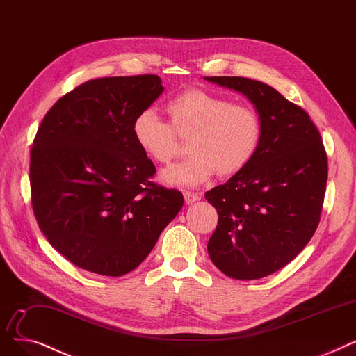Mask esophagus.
Returning a JSON list of instances; mask_svg holds the SVG:
<instances>
[{
    "instance_id": "esophagus-1",
    "label": "esophagus",
    "mask_w": 356,
    "mask_h": 356,
    "mask_svg": "<svg viewBox=\"0 0 356 356\" xmlns=\"http://www.w3.org/2000/svg\"><path fill=\"white\" fill-rule=\"evenodd\" d=\"M184 198H185V202H187V204H193V202H195V201H200V200H201V195H200V194H197V193L185 191V193H184Z\"/></svg>"
}]
</instances>
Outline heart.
I'll return each mask as SVG.
<instances>
[{"mask_svg": "<svg viewBox=\"0 0 356 356\" xmlns=\"http://www.w3.org/2000/svg\"><path fill=\"white\" fill-rule=\"evenodd\" d=\"M166 110L175 131L190 134V156L161 174L175 187H197L216 172L229 177L241 172L255 156L262 126L258 113L206 90H188L169 101ZM131 136L155 163H166L177 154L175 134L155 108L140 111L131 123Z\"/></svg>", "mask_w": 356, "mask_h": 356, "instance_id": "obj_1", "label": "heart"}]
</instances>
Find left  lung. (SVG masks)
Segmentation results:
<instances>
[{
    "instance_id": "obj_1",
    "label": "left lung",
    "mask_w": 356,
    "mask_h": 356,
    "mask_svg": "<svg viewBox=\"0 0 356 356\" xmlns=\"http://www.w3.org/2000/svg\"><path fill=\"white\" fill-rule=\"evenodd\" d=\"M204 79L245 95L262 126L249 165L206 193L218 214L209 257L230 278H264L290 264L317 229L326 152L309 114L273 87L241 76Z\"/></svg>"
}]
</instances>
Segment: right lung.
<instances>
[{"label":"right lung","mask_w":356,"mask_h":356,"mask_svg":"<svg viewBox=\"0 0 356 356\" xmlns=\"http://www.w3.org/2000/svg\"><path fill=\"white\" fill-rule=\"evenodd\" d=\"M163 92L158 75L91 79L47 111L30 155L31 202L60 255L90 273L138 268L184 204L154 184L131 123Z\"/></svg>","instance_id":"1"}]
</instances>
